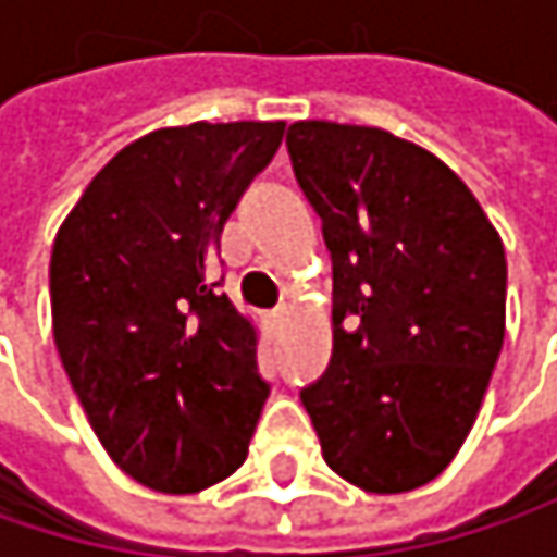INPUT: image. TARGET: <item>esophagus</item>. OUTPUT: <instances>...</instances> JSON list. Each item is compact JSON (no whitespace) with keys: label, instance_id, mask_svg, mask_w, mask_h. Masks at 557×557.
Returning a JSON list of instances; mask_svg holds the SVG:
<instances>
[{"label":"esophagus","instance_id":"obj_1","mask_svg":"<svg viewBox=\"0 0 557 557\" xmlns=\"http://www.w3.org/2000/svg\"><path fill=\"white\" fill-rule=\"evenodd\" d=\"M283 315H286V306H280V309H274V315H271V319H274V322H280Z\"/></svg>","mask_w":557,"mask_h":557}]
</instances>
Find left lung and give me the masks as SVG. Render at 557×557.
I'll return each instance as SVG.
<instances>
[{"mask_svg":"<svg viewBox=\"0 0 557 557\" xmlns=\"http://www.w3.org/2000/svg\"><path fill=\"white\" fill-rule=\"evenodd\" d=\"M286 148L335 280L332 364L299 399L338 478L416 491L465 445L500 358V232L445 161L384 128L293 122Z\"/></svg>","mask_w":557,"mask_h":557,"instance_id":"obj_1","label":"left lung"}]
</instances>
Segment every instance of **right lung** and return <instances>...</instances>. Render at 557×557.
I'll return each mask as SVG.
<instances>
[{
	"label": "right lung",
	"mask_w": 557,
	"mask_h": 557,
	"mask_svg": "<svg viewBox=\"0 0 557 557\" xmlns=\"http://www.w3.org/2000/svg\"><path fill=\"white\" fill-rule=\"evenodd\" d=\"M283 128H158L99 170L57 228V355L109 458L158 494H199L248 458L268 399L258 329L206 271Z\"/></svg>",
	"instance_id": "right-lung-1"
}]
</instances>
